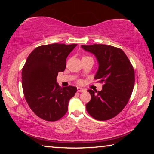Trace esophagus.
<instances>
[{"mask_svg": "<svg viewBox=\"0 0 154 154\" xmlns=\"http://www.w3.org/2000/svg\"><path fill=\"white\" fill-rule=\"evenodd\" d=\"M77 91H78V92H85V90L83 89V88H82L78 87V88H77Z\"/></svg>", "mask_w": 154, "mask_h": 154, "instance_id": "1", "label": "esophagus"}]
</instances>
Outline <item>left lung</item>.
I'll list each match as a JSON object with an SVG mask.
<instances>
[{"instance_id": "left-lung-1", "label": "left lung", "mask_w": 154, "mask_h": 154, "mask_svg": "<svg viewBox=\"0 0 154 154\" xmlns=\"http://www.w3.org/2000/svg\"><path fill=\"white\" fill-rule=\"evenodd\" d=\"M82 48L95 56L98 69L94 78L104 82L101 91L88 90L91 100L85 105L86 110L97 120L113 118L123 110L132 95L133 67L124 52L116 47L94 44Z\"/></svg>"}]
</instances>
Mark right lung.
<instances>
[{
    "instance_id": "add662e5",
    "label": "right lung",
    "mask_w": 154,
    "mask_h": 154,
    "mask_svg": "<svg viewBox=\"0 0 154 154\" xmlns=\"http://www.w3.org/2000/svg\"><path fill=\"white\" fill-rule=\"evenodd\" d=\"M77 44L53 43L41 45L31 52L22 71L26 100L34 113L46 121H57L68 111L69 100L77 92L74 86L60 87L59 72L66 69V60Z\"/></svg>"
}]
</instances>
